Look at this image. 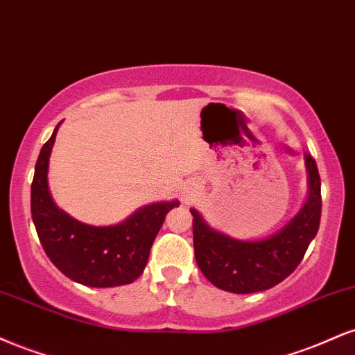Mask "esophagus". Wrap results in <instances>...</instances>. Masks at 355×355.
Wrapping results in <instances>:
<instances>
[{
    "label": "esophagus",
    "mask_w": 355,
    "mask_h": 355,
    "mask_svg": "<svg viewBox=\"0 0 355 355\" xmlns=\"http://www.w3.org/2000/svg\"><path fill=\"white\" fill-rule=\"evenodd\" d=\"M195 195H196V187L195 185H189V187H185V189H183V200H185V202H190V200H193Z\"/></svg>",
    "instance_id": "esophagus-1"
}]
</instances>
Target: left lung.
<instances>
[{
    "label": "left lung",
    "instance_id": "left-lung-1",
    "mask_svg": "<svg viewBox=\"0 0 355 355\" xmlns=\"http://www.w3.org/2000/svg\"><path fill=\"white\" fill-rule=\"evenodd\" d=\"M304 162L306 203L288 225L263 240H236L211 228L195 208H190L195 259L211 284L234 294L258 293L279 284L296 270L318 233L322 208L318 165L309 153Z\"/></svg>",
    "mask_w": 355,
    "mask_h": 355
}]
</instances>
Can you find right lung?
<instances>
[{"label": "right lung", "mask_w": 355, "mask_h": 355, "mask_svg": "<svg viewBox=\"0 0 355 355\" xmlns=\"http://www.w3.org/2000/svg\"><path fill=\"white\" fill-rule=\"evenodd\" d=\"M59 125L42 145L31 183V215L51 263L76 283L91 288L130 284L147 266L152 243L173 202L145 205L117 225L94 226L72 218L54 203L48 185L49 157Z\"/></svg>", "instance_id": "obj_1"}]
</instances>
